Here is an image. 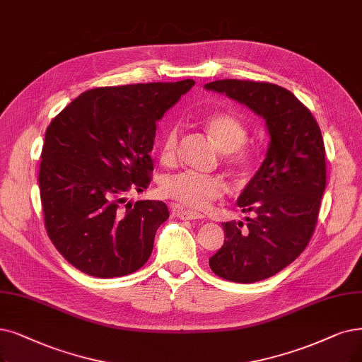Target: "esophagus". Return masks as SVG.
I'll use <instances>...</instances> for the list:
<instances>
[{
    "mask_svg": "<svg viewBox=\"0 0 362 362\" xmlns=\"http://www.w3.org/2000/svg\"><path fill=\"white\" fill-rule=\"evenodd\" d=\"M175 214H177L180 220H202V218H205V215H202L200 212L190 211V209H182V208L175 209Z\"/></svg>",
    "mask_w": 362,
    "mask_h": 362,
    "instance_id": "obj_1",
    "label": "esophagus"
}]
</instances>
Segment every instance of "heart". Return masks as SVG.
<instances>
[{
    "label": "heart",
    "mask_w": 362,
    "mask_h": 362,
    "mask_svg": "<svg viewBox=\"0 0 362 362\" xmlns=\"http://www.w3.org/2000/svg\"><path fill=\"white\" fill-rule=\"evenodd\" d=\"M205 127L216 146L224 151V160L236 170H247L254 160V154L243 146L248 131L235 114L220 111L205 120ZM180 132L170 127L162 139L160 157L165 163L175 160ZM227 185L221 177L199 175L194 172H178L162 181V193L184 208L206 209L215 200L226 194Z\"/></svg>",
    "instance_id": "1"
}]
</instances>
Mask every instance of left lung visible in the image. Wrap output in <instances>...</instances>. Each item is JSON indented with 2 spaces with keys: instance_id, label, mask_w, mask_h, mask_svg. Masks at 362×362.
<instances>
[{
  "instance_id": "left-lung-1",
  "label": "left lung",
  "mask_w": 362,
  "mask_h": 362,
  "mask_svg": "<svg viewBox=\"0 0 362 362\" xmlns=\"http://www.w3.org/2000/svg\"><path fill=\"white\" fill-rule=\"evenodd\" d=\"M205 89L226 93L266 120L270 146L263 165L239 196L252 218L221 223L224 245L209 258L226 281L252 284L276 274L305 251L327 184L325 146L310 110L267 81L216 80Z\"/></svg>"
}]
</instances>
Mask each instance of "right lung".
Here are the masks:
<instances>
[{"label": "right lung", "mask_w": 362, "mask_h": 362, "mask_svg": "<svg viewBox=\"0 0 362 362\" xmlns=\"http://www.w3.org/2000/svg\"><path fill=\"white\" fill-rule=\"evenodd\" d=\"M194 80L83 92L52 120L38 173L45 226L69 264L96 278L134 273L169 218L160 200L126 202L151 182L156 123Z\"/></svg>", "instance_id": "1"}]
</instances>
